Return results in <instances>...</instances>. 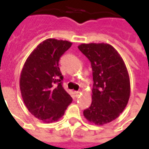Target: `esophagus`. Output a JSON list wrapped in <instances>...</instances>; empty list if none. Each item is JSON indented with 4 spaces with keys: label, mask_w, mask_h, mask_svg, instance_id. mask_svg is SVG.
I'll return each instance as SVG.
<instances>
[{
    "label": "esophagus",
    "mask_w": 149,
    "mask_h": 149,
    "mask_svg": "<svg viewBox=\"0 0 149 149\" xmlns=\"http://www.w3.org/2000/svg\"><path fill=\"white\" fill-rule=\"evenodd\" d=\"M74 94L75 96H76V97H78L80 96V93H79V92H74Z\"/></svg>",
    "instance_id": "1"
}]
</instances>
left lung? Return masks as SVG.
Returning <instances> with one entry per match:
<instances>
[{"mask_svg":"<svg viewBox=\"0 0 149 149\" xmlns=\"http://www.w3.org/2000/svg\"><path fill=\"white\" fill-rule=\"evenodd\" d=\"M91 62L93 77L92 104L84 110L87 120L104 125L121 113L130 97V80L120 55L104 43L81 44L78 46Z\"/></svg>","mask_w":149,"mask_h":149,"instance_id":"obj_1","label":"left lung"}]
</instances>
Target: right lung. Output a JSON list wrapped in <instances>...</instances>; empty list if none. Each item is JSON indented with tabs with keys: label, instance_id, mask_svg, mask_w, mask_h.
<instances>
[{
	"label": "right lung",
	"instance_id": "add662e5",
	"mask_svg": "<svg viewBox=\"0 0 149 149\" xmlns=\"http://www.w3.org/2000/svg\"><path fill=\"white\" fill-rule=\"evenodd\" d=\"M72 46L68 40L49 38L39 44L24 63L20 88L28 110L45 123L57 121L72 99L62 86L59 61Z\"/></svg>",
	"mask_w": 149,
	"mask_h": 149
}]
</instances>
